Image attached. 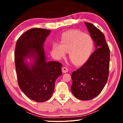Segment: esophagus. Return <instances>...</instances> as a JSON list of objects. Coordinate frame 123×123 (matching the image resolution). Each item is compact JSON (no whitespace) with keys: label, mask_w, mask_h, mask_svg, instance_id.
<instances>
[{"label":"esophagus","mask_w":123,"mask_h":123,"mask_svg":"<svg viewBox=\"0 0 123 123\" xmlns=\"http://www.w3.org/2000/svg\"><path fill=\"white\" fill-rule=\"evenodd\" d=\"M62 72L63 73H67L68 72V68L65 67L62 68Z\"/></svg>","instance_id":"esophagus-1"}]
</instances>
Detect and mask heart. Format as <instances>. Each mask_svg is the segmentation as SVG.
I'll return each instance as SVG.
<instances>
[{"label":"heart","instance_id":"obj_1","mask_svg":"<svg viewBox=\"0 0 123 123\" xmlns=\"http://www.w3.org/2000/svg\"><path fill=\"white\" fill-rule=\"evenodd\" d=\"M93 48V40L88 34L72 30L63 33L61 43L55 42L52 49L55 56L60 59L69 53V57L75 66L84 64L89 58Z\"/></svg>","mask_w":123,"mask_h":123}]
</instances>
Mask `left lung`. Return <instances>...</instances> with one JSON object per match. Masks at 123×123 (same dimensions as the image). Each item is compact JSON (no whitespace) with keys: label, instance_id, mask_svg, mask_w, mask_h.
<instances>
[{"label":"left lung","instance_id":"obj_1","mask_svg":"<svg viewBox=\"0 0 123 123\" xmlns=\"http://www.w3.org/2000/svg\"><path fill=\"white\" fill-rule=\"evenodd\" d=\"M96 50L87 61L71 74V92L82 100H91L103 90L109 75L110 50L103 33L90 23L85 22Z\"/></svg>","mask_w":123,"mask_h":123}]
</instances>
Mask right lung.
<instances>
[{
    "instance_id": "right-lung-1",
    "label": "right lung",
    "mask_w": 123,
    "mask_h": 123,
    "mask_svg": "<svg viewBox=\"0 0 123 123\" xmlns=\"http://www.w3.org/2000/svg\"><path fill=\"white\" fill-rule=\"evenodd\" d=\"M50 32L43 28L30 29L18 39L15 48L18 85L28 98L39 103L51 97L55 81L62 74L60 62L46 61L44 43ZM27 58L32 63H27Z\"/></svg>"
}]
</instances>
